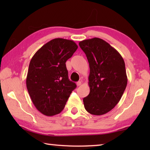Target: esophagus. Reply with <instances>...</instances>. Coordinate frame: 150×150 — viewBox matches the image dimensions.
Instances as JSON below:
<instances>
[{
    "label": "esophagus",
    "mask_w": 150,
    "mask_h": 150,
    "mask_svg": "<svg viewBox=\"0 0 150 150\" xmlns=\"http://www.w3.org/2000/svg\"><path fill=\"white\" fill-rule=\"evenodd\" d=\"M81 85V81H78V82H77V85L78 86V87H79V86H80Z\"/></svg>",
    "instance_id": "1"
}]
</instances>
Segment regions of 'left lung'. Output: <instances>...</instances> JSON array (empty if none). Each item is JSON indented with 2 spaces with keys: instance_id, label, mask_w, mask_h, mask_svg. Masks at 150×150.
<instances>
[{
  "instance_id": "obj_1",
  "label": "left lung",
  "mask_w": 150,
  "mask_h": 150,
  "mask_svg": "<svg viewBox=\"0 0 150 150\" xmlns=\"http://www.w3.org/2000/svg\"><path fill=\"white\" fill-rule=\"evenodd\" d=\"M89 63L90 93L83 98L85 108L93 115H103L117 105L126 89L125 63L117 50L98 38L79 43Z\"/></svg>"
}]
</instances>
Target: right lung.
I'll use <instances>...</instances> for the list:
<instances>
[{"mask_svg": "<svg viewBox=\"0 0 150 150\" xmlns=\"http://www.w3.org/2000/svg\"><path fill=\"white\" fill-rule=\"evenodd\" d=\"M77 48L73 40L55 38L43 45L30 61L27 89L35 107L43 115L60 113L77 87L69 79L65 62Z\"/></svg>", "mask_w": 150, "mask_h": 150, "instance_id": "1", "label": "right lung"}]
</instances>
